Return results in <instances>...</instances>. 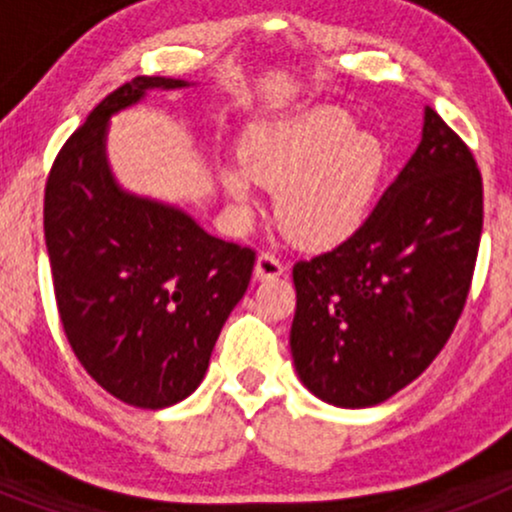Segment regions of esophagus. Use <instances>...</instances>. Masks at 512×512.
<instances>
[{
    "label": "esophagus",
    "mask_w": 512,
    "mask_h": 512,
    "mask_svg": "<svg viewBox=\"0 0 512 512\" xmlns=\"http://www.w3.org/2000/svg\"><path fill=\"white\" fill-rule=\"evenodd\" d=\"M284 271V264L279 261V256H274L271 251H261L259 259H256V277L259 279H274Z\"/></svg>",
    "instance_id": "34e87169"
}]
</instances>
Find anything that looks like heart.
I'll return each mask as SVG.
<instances>
[{
	"label": "heart",
	"instance_id": "1",
	"mask_svg": "<svg viewBox=\"0 0 512 512\" xmlns=\"http://www.w3.org/2000/svg\"><path fill=\"white\" fill-rule=\"evenodd\" d=\"M384 169L387 153L377 135L356 130L343 110L315 107L248 130L243 164L225 166L220 182L243 215L259 205V184L277 189L289 238L307 248H333L364 225Z\"/></svg>",
	"mask_w": 512,
	"mask_h": 512
}]
</instances>
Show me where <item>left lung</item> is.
Segmentation results:
<instances>
[{
    "mask_svg": "<svg viewBox=\"0 0 512 512\" xmlns=\"http://www.w3.org/2000/svg\"><path fill=\"white\" fill-rule=\"evenodd\" d=\"M482 217L472 151L425 107L418 151L364 225L292 269L289 346L312 395L372 408L431 366L467 302Z\"/></svg>",
    "mask_w": 512,
    "mask_h": 512,
    "instance_id": "1",
    "label": "left lung"
}]
</instances>
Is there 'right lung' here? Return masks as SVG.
I'll use <instances>...</instances> for the list:
<instances>
[{"label":"right lung","mask_w":512,"mask_h":512,"mask_svg":"<svg viewBox=\"0 0 512 512\" xmlns=\"http://www.w3.org/2000/svg\"><path fill=\"white\" fill-rule=\"evenodd\" d=\"M135 76L89 112L45 182L43 228L63 333L89 377L133 408L197 390L217 336L251 282L256 251L205 233L187 212L122 192L104 158L107 120L148 89Z\"/></svg>","instance_id":"1"}]
</instances>
